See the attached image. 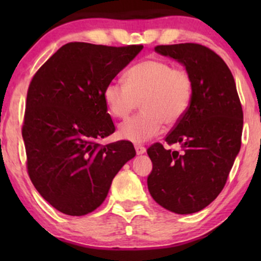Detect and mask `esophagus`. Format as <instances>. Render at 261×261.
I'll return each instance as SVG.
<instances>
[{"instance_id":"obj_1","label":"esophagus","mask_w":261,"mask_h":261,"mask_svg":"<svg viewBox=\"0 0 261 261\" xmlns=\"http://www.w3.org/2000/svg\"><path fill=\"white\" fill-rule=\"evenodd\" d=\"M135 152H137V154H144L146 152V148L144 146H135Z\"/></svg>"}]
</instances>
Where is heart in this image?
Returning a JSON list of instances; mask_svg holds the SVG:
<instances>
[{
  "instance_id": "b5f03b06",
  "label": "heart",
  "mask_w": 261,
  "mask_h": 261,
  "mask_svg": "<svg viewBox=\"0 0 261 261\" xmlns=\"http://www.w3.org/2000/svg\"><path fill=\"white\" fill-rule=\"evenodd\" d=\"M127 83L112 81L103 98L113 116L126 117L141 102L142 112L119 126L121 139L142 144L162 133L164 122L174 126L188 113L194 80L187 69L165 59H146L127 72Z\"/></svg>"
}]
</instances>
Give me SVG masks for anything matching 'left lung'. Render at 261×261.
<instances>
[{
    "mask_svg": "<svg viewBox=\"0 0 261 261\" xmlns=\"http://www.w3.org/2000/svg\"><path fill=\"white\" fill-rule=\"evenodd\" d=\"M154 49L183 64L194 80V94L188 113L165 138L169 145L180 144L181 152L160 142L147 149L153 164L148 191L170 212L197 213L222 191L240 151V98L229 67L210 48L185 42Z\"/></svg>",
    "mask_w": 261,
    "mask_h": 261,
    "instance_id": "8db88e82",
    "label": "left lung"
}]
</instances>
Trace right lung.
Instances as JSON below:
<instances>
[{"label":"right lung","mask_w":261,"mask_h":261,"mask_svg":"<svg viewBox=\"0 0 261 261\" xmlns=\"http://www.w3.org/2000/svg\"><path fill=\"white\" fill-rule=\"evenodd\" d=\"M142 48L69 42L32 78L22 126L27 171L60 213L83 216L97 209L116 173L135 156L129 141L98 140L115 132L103 90Z\"/></svg>","instance_id":"obj_1"}]
</instances>
